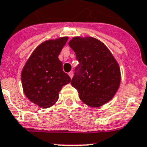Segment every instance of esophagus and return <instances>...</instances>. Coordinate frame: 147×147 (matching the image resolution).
<instances>
[{"instance_id": "1", "label": "esophagus", "mask_w": 147, "mask_h": 147, "mask_svg": "<svg viewBox=\"0 0 147 147\" xmlns=\"http://www.w3.org/2000/svg\"><path fill=\"white\" fill-rule=\"evenodd\" d=\"M73 75H74L73 71H70V72L69 73V77L71 78V79L72 78V77H73Z\"/></svg>"}]
</instances>
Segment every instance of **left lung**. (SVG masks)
<instances>
[{
    "mask_svg": "<svg viewBox=\"0 0 147 147\" xmlns=\"http://www.w3.org/2000/svg\"><path fill=\"white\" fill-rule=\"evenodd\" d=\"M69 45L79 62L71 85L88 106L105 105L112 99L120 86L121 69L117 62L107 47L94 37L76 36Z\"/></svg>",
    "mask_w": 147,
    "mask_h": 147,
    "instance_id": "1",
    "label": "left lung"
}]
</instances>
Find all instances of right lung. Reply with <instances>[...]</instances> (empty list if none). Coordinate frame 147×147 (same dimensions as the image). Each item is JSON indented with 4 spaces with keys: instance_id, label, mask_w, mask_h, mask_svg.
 <instances>
[{
    "instance_id": "right-lung-1",
    "label": "right lung",
    "mask_w": 147,
    "mask_h": 147,
    "mask_svg": "<svg viewBox=\"0 0 147 147\" xmlns=\"http://www.w3.org/2000/svg\"><path fill=\"white\" fill-rule=\"evenodd\" d=\"M68 37L45 41L38 46L26 61L21 72L24 92L26 98L42 108L53 106L59 99L64 85L71 82L62 70L59 55Z\"/></svg>"
}]
</instances>
